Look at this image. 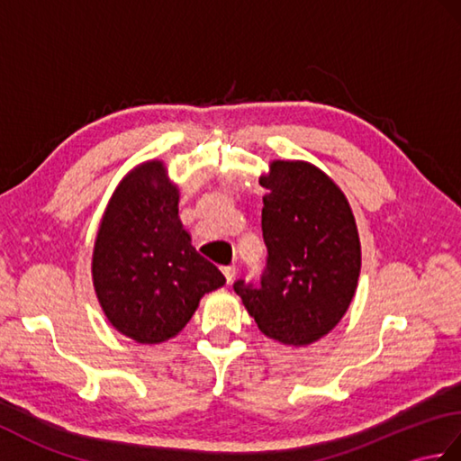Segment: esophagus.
<instances>
[{"mask_svg":"<svg viewBox=\"0 0 461 461\" xmlns=\"http://www.w3.org/2000/svg\"><path fill=\"white\" fill-rule=\"evenodd\" d=\"M221 271H223L225 281H228V283H231L233 277H236V267H233V266H225Z\"/></svg>","mask_w":461,"mask_h":461,"instance_id":"1","label":"esophagus"}]
</instances>
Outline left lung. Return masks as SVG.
I'll list each match as a JSON object with an SVG mask.
<instances>
[{
    "instance_id": "8db88e82",
    "label": "left lung",
    "mask_w": 461,
    "mask_h": 461,
    "mask_svg": "<svg viewBox=\"0 0 461 461\" xmlns=\"http://www.w3.org/2000/svg\"><path fill=\"white\" fill-rule=\"evenodd\" d=\"M259 184L267 266L259 285L238 279L259 330L305 347L345 315L360 276V240L350 205L325 172L301 160H276Z\"/></svg>"
}]
</instances>
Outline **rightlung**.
I'll return each instance as SVG.
<instances>
[{"label": "right lung", "instance_id": "obj_1", "mask_svg": "<svg viewBox=\"0 0 461 461\" xmlns=\"http://www.w3.org/2000/svg\"><path fill=\"white\" fill-rule=\"evenodd\" d=\"M178 200L166 166L144 162L114 190L96 233V297L111 325L142 345L178 335L205 293L225 283L192 246Z\"/></svg>", "mask_w": 461, "mask_h": 461}]
</instances>
